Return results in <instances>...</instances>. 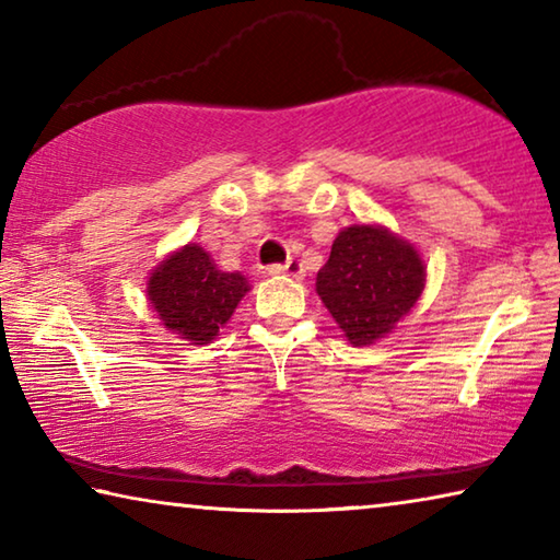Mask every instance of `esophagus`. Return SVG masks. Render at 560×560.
<instances>
[{"label": "esophagus", "instance_id": "obj_1", "mask_svg": "<svg viewBox=\"0 0 560 560\" xmlns=\"http://www.w3.org/2000/svg\"><path fill=\"white\" fill-rule=\"evenodd\" d=\"M271 277H293V279H301L303 277V267L299 261H287V264H271L269 267Z\"/></svg>", "mask_w": 560, "mask_h": 560}]
</instances>
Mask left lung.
<instances>
[{
  "mask_svg": "<svg viewBox=\"0 0 560 560\" xmlns=\"http://www.w3.org/2000/svg\"><path fill=\"white\" fill-rule=\"evenodd\" d=\"M424 289L420 254L383 226L353 224L336 236L316 291L353 346H371L410 314Z\"/></svg>",
  "mask_w": 560,
  "mask_h": 560,
  "instance_id": "left-lung-1",
  "label": "left lung"
}]
</instances>
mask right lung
Listing matches in <instances>:
<instances>
[{
	"label": "right lung",
	"instance_id": "obj_1",
	"mask_svg": "<svg viewBox=\"0 0 560 560\" xmlns=\"http://www.w3.org/2000/svg\"><path fill=\"white\" fill-rule=\"evenodd\" d=\"M249 291L242 273L220 271L210 254L187 244L155 269L148 296L165 328L197 346L210 343Z\"/></svg>",
	"mask_w": 560,
	"mask_h": 560
}]
</instances>
